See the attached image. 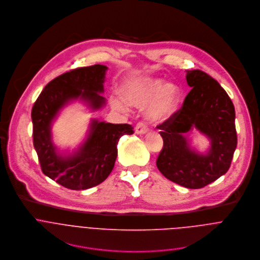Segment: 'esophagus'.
<instances>
[{
    "mask_svg": "<svg viewBox=\"0 0 260 260\" xmlns=\"http://www.w3.org/2000/svg\"><path fill=\"white\" fill-rule=\"evenodd\" d=\"M147 131H148V128L143 122H139L135 127V133L136 134H140V135L145 134V133H147Z\"/></svg>",
    "mask_w": 260,
    "mask_h": 260,
    "instance_id": "34e87169",
    "label": "esophagus"
}]
</instances>
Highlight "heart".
Returning a JSON list of instances; mask_svg holds the SVG:
<instances>
[{"label": "heart", "instance_id": "b5f03b06", "mask_svg": "<svg viewBox=\"0 0 260 260\" xmlns=\"http://www.w3.org/2000/svg\"><path fill=\"white\" fill-rule=\"evenodd\" d=\"M122 96L128 105L147 108V117L155 122L166 121L178 109L180 92L176 85L166 83L158 77H135L129 80L122 89ZM121 99H115L113 106L119 111H127V105Z\"/></svg>", "mask_w": 260, "mask_h": 260}]
</instances>
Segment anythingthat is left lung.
I'll return each mask as SVG.
<instances>
[{
	"label": "left lung",
	"instance_id": "left-lung-1",
	"mask_svg": "<svg viewBox=\"0 0 260 260\" xmlns=\"http://www.w3.org/2000/svg\"><path fill=\"white\" fill-rule=\"evenodd\" d=\"M191 88L179 111L158 125L164 146L156 159L159 172L172 182L199 189L224 175L237 147L235 108L216 80L200 70H187ZM193 128L211 141L209 150L198 153L186 133Z\"/></svg>",
	"mask_w": 260,
	"mask_h": 260
}]
</instances>
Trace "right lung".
Listing matches in <instances>:
<instances>
[{
  "label": "right lung",
  "instance_id": "1",
  "mask_svg": "<svg viewBox=\"0 0 260 260\" xmlns=\"http://www.w3.org/2000/svg\"><path fill=\"white\" fill-rule=\"evenodd\" d=\"M108 67L77 68L46 85L31 111L34 145L43 173L71 190H85L104 182L118 155L119 139L134 133L129 124H111L92 119L84 142L73 152H61L52 138V125L60 111L79 100L92 111L106 106L104 83Z\"/></svg>",
  "mask_w": 260,
  "mask_h": 260
}]
</instances>
